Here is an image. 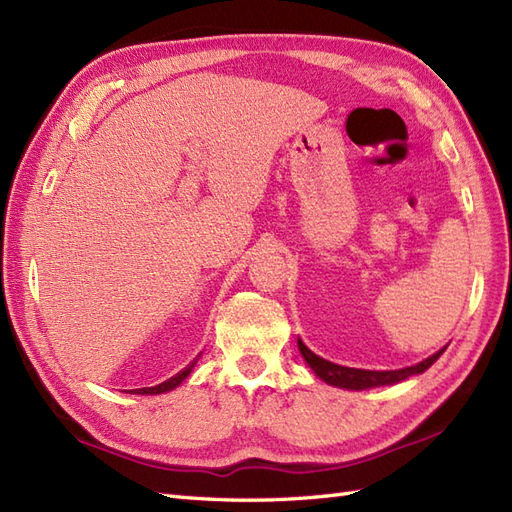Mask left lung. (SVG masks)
Returning <instances> with one entry per match:
<instances>
[{
	"label": "left lung",
	"instance_id": "left-lung-1",
	"mask_svg": "<svg viewBox=\"0 0 512 512\" xmlns=\"http://www.w3.org/2000/svg\"><path fill=\"white\" fill-rule=\"evenodd\" d=\"M299 351L306 359L308 366L314 370L316 377H321L325 383L334 385V388H344V390H368V388H379V385H394L405 381L413 375H422L426 368H431L437 357L444 353L446 349L437 351L435 355L426 357L424 362L416 364V366H407L400 370H362V368H347V366H338L334 362H327V359L319 357L316 353H312L306 344L301 342V338H297Z\"/></svg>",
	"mask_w": 512,
	"mask_h": 512
}]
</instances>
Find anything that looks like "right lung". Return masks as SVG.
Returning a JSON list of instances; mask_svg holds the SVG:
<instances>
[{
  "instance_id": "add662e5",
  "label": "right lung",
  "mask_w": 512,
  "mask_h": 512,
  "mask_svg": "<svg viewBox=\"0 0 512 512\" xmlns=\"http://www.w3.org/2000/svg\"><path fill=\"white\" fill-rule=\"evenodd\" d=\"M193 364H196V359H193V362H191L187 368H183L181 372H178V375L170 377L168 381H163V383H159V385H153V388L133 390V394H163V392H170V390H174V388H176V385H181V383L189 377V372L193 370Z\"/></svg>"
}]
</instances>
